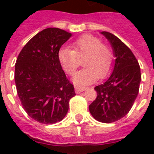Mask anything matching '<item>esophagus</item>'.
<instances>
[{
    "mask_svg": "<svg viewBox=\"0 0 154 154\" xmlns=\"http://www.w3.org/2000/svg\"><path fill=\"white\" fill-rule=\"evenodd\" d=\"M87 89V87H77V86H76L75 87V92L77 94H79L81 93V92H82V91H84Z\"/></svg>",
    "mask_w": 154,
    "mask_h": 154,
    "instance_id": "obj_1",
    "label": "esophagus"
}]
</instances>
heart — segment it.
<instances>
[{"mask_svg":"<svg viewBox=\"0 0 154 154\" xmlns=\"http://www.w3.org/2000/svg\"><path fill=\"white\" fill-rule=\"evenodd\" d=\"M72 49L62 48L57 58L63 69L68 75H73L83 59L85 68L74 77V82L83 86L93 82L98 78L106 77L112 70L115 55L110 46L102 44L98 37L91 35L81 36L72 44Z\"/></svg>","mask_w":154,"mask_h":154,"instance_id":"obj_1","label":"heart"}]
</instances>
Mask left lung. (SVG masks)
<instances>
[{"instance_id": "obj_1", "label": "left lung", "mask_w": 154, "mask_h": 154, "mask_svg": "<svg viewBox=\"0 0 154 154\" xmlns=\"http://www.w3.org/2000/svg\"><path fill=\"white\" fill-rule=\"evenodd\" d=\"M101 34L110 41L116 62L109 79L95 87L97 97L89 110L98 121L112 123L125 116L132 108L139 93L141 72L138 60L127 45L111 33Z\"/></svg>"}]
</instances>
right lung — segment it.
I'll list each match as a JSON object with an SVG mask.
<instances>
[{"instance_id":"add662e5","label":"right lung","mask_w":154,"mask_h":154,"mask_svg":"<svg viewBox=\"0 0 154 154\" xmlns=\"http://www.w3.org/2000/svg\"><path fill=\"white\" fill-rule=\"evenodd\" d=\"M70 37L72 34L63 29H45L25 44L17 57L18 97L28 116L41 124L61 121L76 95L57 58L61 46Z\"/></svg>"}]
</instances>
